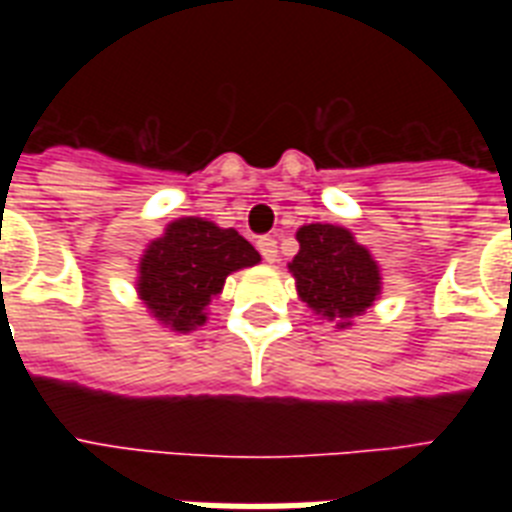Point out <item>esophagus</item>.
Instances as JSON below:
<instances>
[{"label":"esophagus","mask_w":512,"mask_h":512,"mask_svg":"<svg viewBox=\"0 0 512 512\" xmlns=\"http://www.w3.org/2000/svg\"><path fill=\"white\" fill-rule=\"evenodd\" d=\"M257 249H260V255H263L265 263H276L279 247H276V239H273V236H260V239H257Z\"/></svg>","instance_id":"esophagus-1"}]
</instances>
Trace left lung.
<instances>
[{
    "mask_svg": "<svg viewBox=\"0 0 512 512\" xmlns=\"http://www.w3.org/2000/svg\"><path fill=\"white\" fill-rule=\"evenodd\" d=\"M297 241L300 252L289 265L297 295L311 311L337 321V327H348L380 295V268L350 231L337 225H303Z\"/></svg>",
    "mask_w": 512,
    "mask_h": 512,
    "instance_id": "obj_1",
    "label": "left lung"
}]
</instances>
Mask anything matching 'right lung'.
<instances>
[{
  "instance_id": "obj_1",
  "label": "right lung",
  "mask_w": 512,
  "mask_h": 512,
  "mask_svg": "<svg viewBox=\"0 0 512 512\" xmlns=\"http://www.w3.org/2000/svg\"><path fill=\"white\" fill-rule=\"evenodd\" d=\"M255 263L260 255L239 231L183 217L140 260V297L162 324L191 332L207 321L204 308L220 295L225 276Z\"/></svg>"
}]
</instances>
